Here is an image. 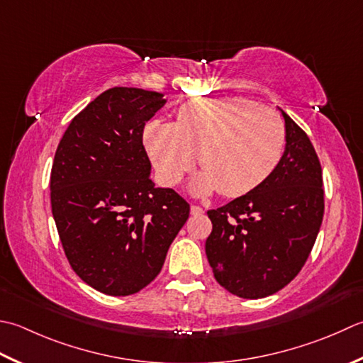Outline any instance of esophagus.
Listing matches in <instances>:
<instances>
[{
    "label": "esophagus",
    "mask_w": 363,
    "mask_h": 363,
    "mask_svg": "<svg viewBox=\"0 0 363 363\" xmlns=\"http://www.w3.org/2000/svg\"><path fill=\"white\" fill-rule=\"evenodd\" d=\"M203 208H201V206H196V204H191L190 206V214L191 216H201L203 214Z\"/></svg>",
    "instance_id": "esophagus-1"
}]
</instances>
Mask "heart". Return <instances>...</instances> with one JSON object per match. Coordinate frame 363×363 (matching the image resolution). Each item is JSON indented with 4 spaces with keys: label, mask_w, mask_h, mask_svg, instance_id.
<instances>
[{
    "label": "heart",
    "mask_w": 363,
    "mask_h": 363,
    "mask_svg": "<svg viewBox=\"0 0 363 363\" xmlns=\"http://www.w3.org/2000/svg\"><path fill=\"white\" fill-rule=\"evenodd\" d=\"M145 146L160 181L176 186L198 163L195 194L218 189L240 196L259 187L286 151V127L277 111L240 97L194 99L179 106L174 124L152 121Z\"/></svg>",
    "instance_id": "1"
}]
</instances>
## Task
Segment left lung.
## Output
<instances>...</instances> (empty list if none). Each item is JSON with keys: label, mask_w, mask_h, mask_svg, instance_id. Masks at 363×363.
Returning a JSON list of instances; mask_svg holds the SVG:
<instances>
[{"label": "left lung", "mask_w": 363, "mask_h": 363, "mask_svg": "<svg viewBox=\"0 0 363 363\" xmlns=\"http://www.w3.org/2000/svg\"><path fill=\"white\" fill-rule=\"evenodd\" d=\"M286 151L272 176L248 194L208 211L206 257L231 294L261 299L301 272L324 216L323 169L313 145L281 111Z\"/></svg>", "instance_id": "1"}]
</instances>
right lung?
Instances as JSON below:
<instances>
[{
  "mask_svg": "<svg viewBox=\"0 0 363 363\" xmlns=\"http://www.w3.org/2000/svg\"><path fill=\"white\" fill-rule=\"evenodd\" d=\"M163 94L138 88L102 92L70 121L50 174L53 218L67 261L108 296H130L162 271L190 204L155 189L143 146L146 121Z\"/></svg>",
  "mask_w": 363,
  "mask_h": 363,
  "instance_id": "1",
  "label": "right lung"
}]
</instances>
